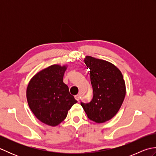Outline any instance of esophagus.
<instances>
[{
    "instance_id": "obj_1",
    "label": "esophagus",
    "mask_w": 156,
    "mask_h": 156,
    "mask_svg": "<svg viewBox=\"0 0 156 156\" xmlns=\"http://www.w3.org/2000/svg\"><path fill=\"white\" fill-rule=\"evenodd\" d=\"M74 98H75L76 100L78 101H79V100H80V96H79V95H76Z\"/></svg>"
}]
</instances>
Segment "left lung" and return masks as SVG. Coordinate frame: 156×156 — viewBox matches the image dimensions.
I'll return each mask as SVG.
<instances>
[{"label":"left lung","mask_w":156,"mask_h":156,"mask_svg":"<svg viewBox=\"0 0 156 156\" xmlns=\"http://www.w3.org/2000/svg\"><path fill=\"white\" fill-rule=\"evenodd\" d=\"M84 63L90 69L93 90L90 102H81L88 117L97 123H103L116 115L126 94L125 82L121 72L112 63L87 55Z\"/></svg>","instance_id":"1"}]
</instances>
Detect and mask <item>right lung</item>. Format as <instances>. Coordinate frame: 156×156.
<instances>
[{
  "label": "right lung",
  "mask_w": 156,
  "mask_h": 156,
  "mask_svg": "<svg viewBox=\"0 0 156 156\" xmlns=\"http://www.w3.org/2000/svg\"><path fill=\"white\" fill-rule=\"evenodd\" d=\"M67 67L49 66L36 73L27 85L26 97L29 108L37 119L51 127L61 123L77 102L63 82Z\"/></svg>",
  "instance_id": "add662e5"
}]
</instances>
